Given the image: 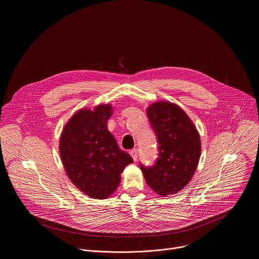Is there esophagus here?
I'll use <instances>...</instances> for the list:
<instances>
[{"instance_id": "1", "label": "esophagus", "mask_w": 259, "mask_h": 259, "mask_svg": "<svg viewBox=\"0 0 259 259\" xmlns=\"http://www.w3.org/2000/svg\"><path fill=\"white\" fill-rule=\"evenodd\" d=\"M129 153H130V155H131V157L133 158V160L136 161V160H137V157H138V151H137V149H132Z\"/></svg>"}]
</instances>
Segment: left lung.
I'll return each mask as SVG.
<instances>
[{"instance_id": "1", "label": "left lung", "mask_w": 259, "mask_h": 259, "mask_svg": "<svg viewBox=\"0 0 259 259\" xmlns=\"http://www.w3.org/2000/svg\"><path fill=\"white\" fill-rule=\"evenodd\" d=\"M158 140V158L143 166L146 183L162 197L173 195L192 179L201 155L199 133L188 115L171 102H156L146 110Z\"/></svg>"}]
</instances>
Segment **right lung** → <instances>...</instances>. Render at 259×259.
Segmentation results:
<instances>
[{
    "label": "right lung",
    "mask_w": 259,
    "mask_h": 259,
    "mask_svg": "<svg viewBox=\"0 0 259 259\" xmlns=\"http://www.w3.org/2000/svg\"><path fill=\"white\" fill-rule=\"evenodd\" d=\"M110 116L109 104L81 109L67 122L60 137L59 152L67 176L81 192L95 199L112 195L124 168L133 162L107 130Z\"/></svg>",
    "instance_id": "right-lung-1"
}]
</instances>
